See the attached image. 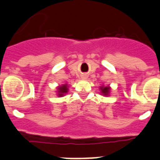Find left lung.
<instances>
[{"instance_id":"8db88e82","label":"left lung","mask_w":160,"mask_h":160,"mask_svg":"<svg viewBox=\"0 0 160 160\" xmlns=\"http://www.w3.org/2000/svg\"><path fill=\"white\" fill-rule=\"evenodd\" d=\"M100 89H101L103 96H109V92H110V88H109V86H105V87L102 86V87H101Z\"/></svg>"}]
</instances>
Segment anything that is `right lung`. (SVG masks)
Masks as SVG:
<instances>
[{
	"label": "right lung",
	"mask_w": 160,
	"mask_h": 160,
	"mask_svg": "<svg viewBox=\"0 0 160 160\" xmlns=\"http://www.w3.org/2000/svg\"><path fill=\"white\" fill-rule=\"evenodd\" d=\"M68 91V84H62L61 86L58 87V96H63L64 94H66Z\"/></svg>",
	"instance_id": "right-lung-1"
}]
</instances>
